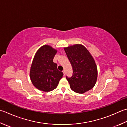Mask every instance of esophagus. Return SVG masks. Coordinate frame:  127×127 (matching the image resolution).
Segmentation results:
<instances>
[{
	"label": "esophagus",
	"instance_id": "34e87169",
	"mask_svg": "<svg viewBox=\"0 0 127 127\" xmlns=\"http://www.w3.org/2000/svg\"><path fill=\"white\" fill-rule=\"evenodd\" d=\"M63 74H64V75H65V70H63Z\"/></svg>",
	"mask_w": 127,
	"mask_h": 127
}]
</instances>
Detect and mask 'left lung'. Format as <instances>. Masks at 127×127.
<instances>
[{
	"label": "left lung",
	"mask_w": 127,
	"mask_h": 127,
	"mask_svg": "<svg viewBox=\"0 0 127 127\" xmlns=\"http://www.w3.org/2000/svg\"><path fill=\"white\" fill-rule=\"evenodd\" d=\"M73 69L71 78L66 77L70 88L75 93L83 94L91 90L97 79V67L89 51L80 44L64 47Z\"/></svg>",
	"instance_id": "1"
}]
</instances>
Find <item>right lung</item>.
<instances>
[{
    "label": "right lung",
    "instance_id": "add662e5",
    "mask_svg": "<svg viewBox=\"0 0 127 127\" xmlns=\"http://www.w3.org/2000/svg\"><path fill=\"white\" fill-rule=\"evenodd\" d=\"M57 50L49 45L42 46L35 54L30 70L33 85L39 90L49 92L55 89L63 73L57 69L53 59Z\"/></svg>",
    "mask_w": 127,
    "mask_h": 127
}]
</instances>
